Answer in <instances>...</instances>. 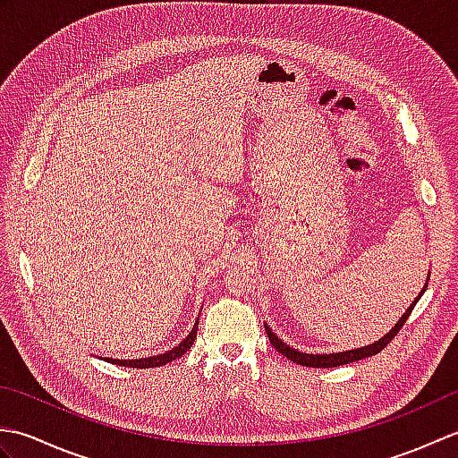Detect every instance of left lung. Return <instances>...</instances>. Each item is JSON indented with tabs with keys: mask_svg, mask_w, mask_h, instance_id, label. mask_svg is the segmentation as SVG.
<instances>
[{
	"mask_svg": "<svg viewBox=\"0 0 458 458\" xmlns=\"http://www.w3.org/2000/svg\"><path fill=\"white\" fill-rule=\"evenodd\" d=\"M423 293H425V287H423V291L420 293V297H421ZM420 297L415 299V303H417V301H420ZM415 303L405 310L403 317H402L400 320H397V325H395L384 338H379L377 343L369 344V346H364V348L348 350V352H338V354H303V352H299V350L287 346L285 343H281V340H279L274 333H271L267 325H266V333H267L269 343L274 344V348L277 350V352L284 354L287 360H293V362H297V364H301V366H309V368H335V366H344V364H350V362H356V360H364V358H368V356H374V354L379 352V350L390 344L392 340H394V336H395L397 333H400L402 327L405 325V320L410 318Z\"/></svg>",
	"mask_w": 458,
	"mask_h": 458,
	"instance_id": "obj_1",
	"label": "left lung"
}]
</instances>
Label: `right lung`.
<instances>
[{
    "mask_svg": "<svg viewBox=\"0 0 458 458\" xmlns=\"http://www.w3.org/2000/svg\"><path fill=\"white\" fill-rule=\"evenodd\" d=\"M197 328H199V325L191 330V335L184 338L179 346H174L173 350H169V352H165V354L141 358V360H110V358H106V360H108V362H112V364L128 366V368H157V366H163V364H167V362H173L174 358H179V356H182L184 352H187V350L192 346L194 338H197Z\"/></svg>",
    "mask_w": 458,
    "mask_h": 458,
    "instance_id": "right-lung-1",
    "label": "right lung"
}]
</instances>
